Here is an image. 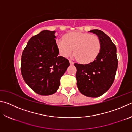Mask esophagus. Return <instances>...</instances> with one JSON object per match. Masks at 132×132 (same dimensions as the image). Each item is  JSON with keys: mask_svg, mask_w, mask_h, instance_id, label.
Instances as JSON below:
<instances>
[{"mask_svg": "<svg viewBox=\"0 0 132 132\" xmlns=\"http://www.w3.org/2000/svg\"><path fill=\"white\" fill-rule=\"evenodd\" d=\"M69 62H70V64H74V62H73L71 60H69Z\"/></svg>", "mask_w": 132, "mask_h": 132, "instance_id": "34e87169", "label": "esophagus"}]
</instances>
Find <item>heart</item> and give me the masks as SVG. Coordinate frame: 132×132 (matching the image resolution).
I'll use <instances>...</instances> for the list:
<instances>
[{"instance_id": "obj_1", "label": "heart", "mask_w": 132, "mask_h": 132, "mask_svg": "<svg viewBox=\"0 0 132 132\" xmlns=\"http://www.w3.org/2000/svg\"><path fill=\"white\" fill-rule=\"evenodd\" d=\"M59 52L64 57H68L73 52L78 61L82 63H90L99 55L101 43L97 35L77 31L69 32L64 38L57 41Z\"/></svg>"}]
</instances>
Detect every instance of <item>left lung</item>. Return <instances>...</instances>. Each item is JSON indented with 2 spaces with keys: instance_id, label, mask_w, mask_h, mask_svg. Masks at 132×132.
Segmentation results:
<instances>
[{
  "instance_id": "left-lung-1",
  "label": "left lung",
  "mask_w": 132,
  "mask_h": 132,
  "mask_svg": "<svg viewBox=\"0 0 132 132\" xmlns=\"http://www.w3.org/2000/svg\"><path fill=\"white\" fill-rule=\"evenodd\" d=\"M100 38L101 48L99 55L89 64L75 63L79 90L88 97H98L106 92L114 81L118 68L117 48L108 35L99 30H93Z\"/></svg>"
}]
</instances>
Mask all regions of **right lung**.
Wrapping results in <instances>:
<instances>
[{
	"label": "right lung",
	"mask_w": 132,
	"mask_h": 132,
	"mask_svg": "<svg viewBox=\"0 0 132 132\" xmlns=\"http://www.w3.org/2000/svg\"><path fill=\"white\" fill-rule=\"evenodd\" d=\"M55 31L44 30L29 40L23 51L21 72L26 84L37 94L49 95L59 88L60 80L70 65L59 54Z\"/></svg>",
	"instance_id": "obj_1"
}]
</instances>
